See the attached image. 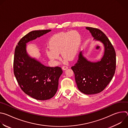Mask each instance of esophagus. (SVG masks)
<instances>
[{
	"instance_id": "esophagus-1",
	"label": "esophagus",
	"mask_w": 128,
	"mask_h": 128,
	"mask_svg": "<svg viewBox=\"0 0 128 128\" xmlns=\"http://www.w3.org/2000/svg\"><path fill=\"white\" fill-rule=\"evenodd\" d=\"M67 68H68V67L66 66H63L62 67V69L64 70H66Z\"/></svg>"
}]
</instances>
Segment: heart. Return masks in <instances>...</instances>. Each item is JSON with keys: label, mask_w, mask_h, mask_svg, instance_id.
I'll use <instances>...</instances> for the list:
<instances>
[{"label": "heart", "mask_w": 128, "mask_h": 128, "mask_svg": "<svg viewBox=\"0 0 128 128\" xmlns=\"http://www.w3.org/2000/svg\"><path fill=\"white\" fill-rule=\"evenodd\" d=\"M81 40L80 34L75 30L57 33L48 42L49 48L46 50L47 56L56 64L60 58V52L62 57H65V62L68 59H74L78 52Z\"/></svg>", "instance_id": "heart-1"}]
</instances>
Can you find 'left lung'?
Instances as JSON below:
<instances>
[{
    "label": "left lung",
    "instance_id": "left-lung-1",
    "mask_svg": "<svg viewBox=\"0 0 128 128\" xmlns=\"http://www.w3.org/2000/svg\"><path fill=\"white\" fill-rule=\"evenodd\" d=\"M95 41L101 42L104 48L100 61L91 62L81 52L78 62L71 67L74 72L78 88L84 94L100 93L112 80L116 68V54L114 46L106 35L100 30L87 27Z\"/></svg>",
    "mask_w": 128,
    "mask_h": 128
}]
</instances>
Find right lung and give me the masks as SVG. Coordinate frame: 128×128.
Here are the masks:
<instances>
[{"label": "right lung", "instance_id": "obj_1", "mask_svg": "<svg viewBox=\"0 0 128 128\" xmlns=\"http://www.w3.org/2000/svg\"><path fill=\"white\" fill-rule=\"evenodd\" d=\"M50 31L30 32L20 40L14 50V72L18 83L26 94L38 100L50 99L56 94L63 71L59 67L46 66L30 56L26 44Z\"/></svg>", "mask_w": 128, "mask_h": 128}]
</instances>
